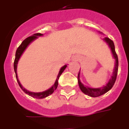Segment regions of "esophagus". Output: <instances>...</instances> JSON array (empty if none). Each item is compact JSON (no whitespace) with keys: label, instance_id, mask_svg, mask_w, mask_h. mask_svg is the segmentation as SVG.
<instances>
[{"label":"esophagus","instance_id":"34e87169","mask_svg":"<svg viewBox=\"0 0 129 129\" xmlns=\"http://www.w3.org/2000/svg\"><path fill=\"white\" fill-rule=\"evenodd\" d=\"M77 59V58H76V59Z\"/></svg>","mask_w":129,"mask_h":129}]
</instances>
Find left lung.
Returning a JSON list of instances; mask_svg holds the SVG:
<instances>
[{"mask_svg":"<svg viewBox=\"0 0 129 129\" xmlns=\"http://www.w3.org/2000/svg\"><path fill=\"white\" fill-rule=\"evenodd\" d=\"M108 44L109 46L110 47V50H111V52L112 55H113V57L115 59H116V63H115V67L114 69L113 74H112V76L111 79L109 81V82L107 83V85L105 86H103V87L101 88H89L88 86H85L83 85L81 83V82L80 81V79H79V75H80V71L79 72L78 76H77V79H78V84L79 88H80L81 90L86 95H89L91 97H98L100 95H103V94L107 93L108 91L110 90L111 89L112 86L114 85L115 81L116 80V77H117V75H118V55L116 54V52L115 51V46L114 44V42L112 41L111 39H110L108 37H105V39H103Z\"/></svg>","mask_w":129,"mask_h":129,"instance_id":"8db88e82","label":"left lung"}]
</instances>
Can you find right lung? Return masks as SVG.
Returning a JSON list of instances; mask_svg holds the SVG:
<instances>
[{
    "instance_id": "obj_1",
    "label": "right lung",
    "mask_w": 129,
    "mask_h": 129,
    "mask_svg": "<svg viewBox=\"0 0 129 129\" xmlns=\"http://www.w3.org/2000/svg\"><path fill=\"white\" fill-rule=\"evenodd\" d=\"M42 35H43V34H40V33H37V34H34L32 36L28 37V38H26V39L24 40L23 41H22V43L20 44V46H19V47H18V48L17 49V51H16V53H15V59L14 64H13L14 70H15V72L16 79H17V81L18 83H19V85L20 86V88H21V89H22L26 94H28V95H30V96L37 99H43V98H46V97L48 96V95H51V94H52V93H53L55 90H56V88H57V86H58V80H59V77L61 76V75L62 74V73L63 72L64 69H65L67 67V65L66 64V65L63 66V67L60 69L59 74H58L57 77L56 81H55V82L54 83V85H53L50 88H49V89L46 90L44 91V92H29V91L25 89L22 86V85H21L20 82H19V79H18V77H17V67L18 61H19L20 56L22 55L24 51L25 50H26V48H27V46H28V45H29V44L33 41H34L35 39L38 38V37H37L38 36H42Z\"/></svg>"
}]
</instances>
